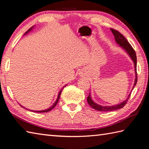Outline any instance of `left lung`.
Instances as JSON below:
<instances>
[{
    "instance_id": "8db88e82",
    "label": "left lung",
    "mask_w": 149,
    "mask_h": 149,
    "mask_svg": "<svg viewBox=\"0 0 149 149\" xmlns=\"http://www.w3.org/2000/svg\"><path fill=\"white\" fill-rule=\"evenodd\" d=\"M111 31H112L113 35H114V36H115L116 43L118 44L120 47H122V48L125 50L126 52H127L128 54V55L130 56V58H131L132 61H133V63H134L136 78H135V81H134V84L133 87H132V90H133V88H134L136 84V83H137V79H138L137 72H136V65H137L136 54L134 50L131 45V44L128 42V41L126 40L125 38L123 36L121 33L118 32V31L115 30L113 29H111ZM131 93H130V94L128 95V97L126 99V100L123 101V102L120 103L118 104H116V105H114L113 106H102L99 105V104L95 103V102H94L93 100L91 99L90 93L89 94V95H88V97H87V101H88V103L89 104V105L91 107H93L94 109H95L97 111H103V112L111 111H115V110H117V109L122 108V107L125 105L126 103L127 102V100L129 99V97H130Z\"/></svg>"
}]
</instances>
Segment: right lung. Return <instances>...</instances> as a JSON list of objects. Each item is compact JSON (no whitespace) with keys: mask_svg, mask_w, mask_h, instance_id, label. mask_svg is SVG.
I'll use <instances>...</instances> for the list:
<instances>
[{"mask_svg":"<svg viewBox=\"0 0 149 149\" xmlns=\"http://www.w3.org/2000/svg\"><path fill=\"white\" fill-rule=\"evenodd\" d=\"M33 27H34V26H33L32 27H31L30 29H29V30H28V31H27V32H26V33H25L24 34H27V33H29V32H30V31L33 29ZM63 88H64V87H63ZM62 90H63V89H62V90H61V91H60L59 92V93H58V98H57V100H56V102H55L54 103L53 105H52V106H50V107H49V108L47 109H45V110H42V111H33V110H32L33 111H34V112H36V113H46V112H49V111H50V110H52V109L54 108V107L56 106V104H58V101H59V99L60 95H61V91H62ZM20 106H22L20 105ZM24 108H25V107H24Z\"/></svg>","mask_w":149,"mask_h":149,"instance_id":"right-lung-1","label":"right lung"}]
</instances>
